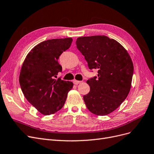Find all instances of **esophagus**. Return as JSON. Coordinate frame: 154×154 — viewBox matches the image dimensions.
Instances as JSON below:
<instances>
[{"instance_id": "1", "label": "esophagus", "mask_w": 154, "mask_h": 154, "mask_svg": "<svg viewBox=\"0 0 154 154\" xmlns=\"http://www.w3.org/2000/svg\"><path fill=\"white\" fill-rule=\"evenodd\" d=\"M82 82V81H77V80H74L73 81V84H75V85H77L79 84H81Z\"/></svg>"}]
</instances>
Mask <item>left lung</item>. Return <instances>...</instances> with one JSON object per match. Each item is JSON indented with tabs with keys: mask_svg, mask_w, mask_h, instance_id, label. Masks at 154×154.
Wrapping results in <instances>:
<instances>
[{
	"mask_svg": "<svg viewBox=\"0 0 154 154\" xmlns=\"http://www.w3.org/2000/svg\"><path fill=\"white\" fill-rule=\"evenodd\" d=\"M76 45L89 69H98V77L87 81L90 91L83 96L85 104L95 115L109 114L129 93L134 70L131 58L120 43L105 35L79 37Z\"/></svg>",
	"mask_w": 154,
	"mask_h": 154,
	"instance_id": "1",
	"label": "left lung"
}]
</instances>
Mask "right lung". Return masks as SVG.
I'll list each match as a JSON object with an SVG mask.
<instances>
[{
  "mask_svg": "<svg viewBox=\"0 0 154 154\" xmlns=\"http://www.w3.org/2000/svg\"><path fill=\"white\" fill-rule=\"evenodd\" d=\"M72 38L47 40L35 45L23 63L20 84L25 97L43 115H51L63 106L73 83L55 79L62 67L58 60L70 47Z\"/></svg>",
  "mask_w": 154,
  "mask_h": 154,
  "instance_id": "right-lung-1",
  "label": "right lung"
}]
</instances>
